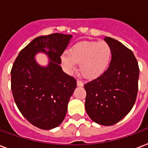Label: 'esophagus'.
<instances>
[{"label": "esophagus", "instance_id": "obj_1", "mask_svg": "<svg viewBox=\"0 0 148 148\" xmlns=\"http://www.w3.org/2000/svg\"><path fill=\"white\" fill-rule=\"evenodd\" d=\"M77 86H78V87H82V86L84 85L83 82H82L81 81H79V80H77Z\"/></svg>", "mask_w": 148, "mask_h": 148}]
</instances>
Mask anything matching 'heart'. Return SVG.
<instances>
[{"instance_id":"b5f03b06","label":"heart","mask_w":148,"mask_h":148,"mask_svg":"<svg viewBox=\"0 0 148 148\" xmlns=\"http://www.w3.org/2000/svg\"><path fill=\"white\" fill-rule=\"evenodd\" d=\"M112 50L108 44L97 41H82L74 45L68 53H63L60 60L70 72L74 71L76 64L86 79L93 80L101 77L109 67Z\"/></svg>"}]
</instances>
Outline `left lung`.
Segmentation results:
<instances>
[{"label": "left lung", "mask_w": 148, "mask_h": 148, "mask_svg": "<svg viewBox=\"0 0 148 148\" xmlns=\"http://www.w3.org/2000/svg\"><path fill=\"white\" fill-rule=\"evenodd\" d=\"M104 40L112 50L109 67L101 77L84 84L86 112L97 124L110 126L133 108L138 90L139 67L133 52L114 38Z\"/></svg>", "instance_id": "left-lung-1"}]
</instances>
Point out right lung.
<instances>
[{"label":"right lung","instance_id":"add662e5","mask_svg":"<svg viewBox=\"0 0 148 148\" xmlns=\"http://www.w3.org/2000/svg\"><path fill=\"white\" fill-rule=\"evenodd\" d=\"M72 37L55 33L34 38L20 51L13 64L11 90L15 103L22 115L38 128L57 127L67 114L77 81L62 71L60 56ZM38 53L48 56L47 66L36 62Z\"/></svg>","mask_w":148,"mask_h":148}]
</instances>
